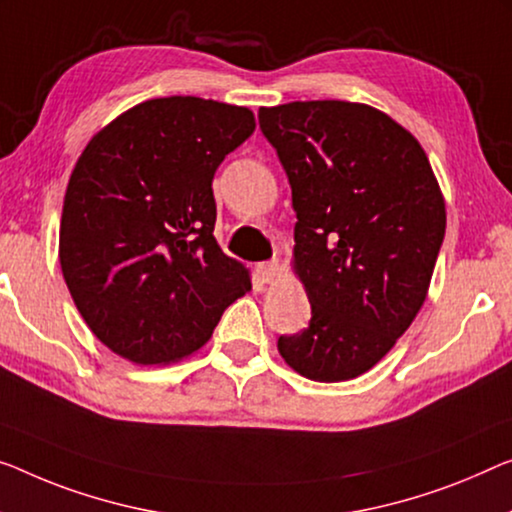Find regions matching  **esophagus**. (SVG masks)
Listing matches in <instances>:
<instances>
[{
  "mask_svg": "<svg viewBox=\"0 0 512 512\" xmlns=\"http://www.w3.org/2000/svg\"><path fill=\"white\" fill-rule=\"evenodd\" d=\"M257 278L264 282V285H273L280 278V264L273 259V262H262L257 264Z\"/></svg>",
  "mask_w": 512,
  "mask_h": 512,
  "instance_id": "34e87169",
  "label": "esophagus"
}]
</instances>
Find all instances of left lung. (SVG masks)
Instances as JSON below:
<instances>
[{
	"label": "left lung",
	"mask_w": 512,
	"mask_h": 512,
	"mask_svg": "<svg viewBox=\"0 0 512 512\" xmlns=\"http://www.w3.org/2000/svg\"><path fill=\"white\" fill-rule=\"evenodd\" d=\"M296 211L292 266L312 319L278 352L312 381L361 377L423 308L446 202L421 142L365 103L259 108Z\"/></svg>",
	"instance_id": "obj_1"
}]
</instances>
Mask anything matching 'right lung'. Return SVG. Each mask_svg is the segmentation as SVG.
Returning <instances> with one entry per match:
<instances>
[{"label":"right lung","instance_id":"1","mask_svg":"<svg viewBox=\"0 0 512 512\" xmlns=\"http://www.w3.org/2000/svg\"><path fill=\"white\" fill-rule=\"evenodd\" d=\"M255 131L253 110L197 96L121 112L68 179L59 264L82 319L114 354L167 365L211 338L227 305L253 289L220 250L211 181Z\"/></svg>","mask_w":512,"mask_h":512}]
</instances>
